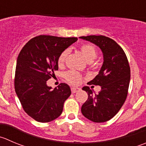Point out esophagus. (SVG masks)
I'll return each instance as SVG.
<instances>
[{
	"mask_svg": "<svg viewBox=\"0 0 146 146\" xmlns=\"http://www.w3.org/2000/svg\"><path fill=\"white\" fill-rule=\"evenodd\" d=\"M80 88H71V92L72 93H77V92L80 91Z\"/></svg>",
	"mask_w": 146,
	"mask_h": 146,
	"instance_id": "34e87169",
	"label": "esophagus"
}]
</instances>
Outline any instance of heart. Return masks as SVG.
<instances>
[{
	"label": "heart",
	"mask_w": 146,
	"mask_h": 146,
	"mask_svg": "<svg viewBox=\"0 0 146 146\" xmlns=\"http://www.w3.org/2000/svg\"><path fill=\"white\" fill-rule=\"evenodd\" d=\"M80 50L82 54H83V56H84L85 58H86V60L88 63L93 62L97 57V50H96V48L93 45H82L80 47ZM68 54V50H64V51L60 53L58 59V64L59 66H63ZM65 77H66V80L71 84H78L80 82V79H81V76H80V74L78 73L77 72L73 71V70H70V71L65 73Z\"/></svg>",
	"instance_id": "b5f03b06"
}]
</instances>
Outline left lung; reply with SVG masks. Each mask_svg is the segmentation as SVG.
Wrapping results in <instances>:
<instances>
[{"instance_id":"1","label":"left lung","mask_w":146,"mask_h":146,"mask_svg":"<svg viewBox=\"0 0 146 146\" xmlns=\"http://www.w3.org/2000/svg\"><path fill=\"white\" fill-rule=\"evenodd\" d=\"M80 38L100 48L103 56L98 74L89 82L100 86L101 90L93 94V90L89 87L83 88L88 98L81 107L82 114L93 122H106L116 115L126 99L131 79L129 63L122 48L113 39L103 35H88Z\"/></svg>"}]
</instances>
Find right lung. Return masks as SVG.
<instances>
[{
  "label": "right lung",
  "instance_id": "right-lung-1",
  "mask_svg": "<svg viewBox=\"0 0 146 146\" xmlns=\"http://www.w3.org/2000/svg\"><path fill=\"white\" fill-rule=\"evenodd\" d=\"M77 38L39 35L24 46L17 58L15 90L28 115L40 123L56 119L71 94L70 86L60 83L52 89L47 80L58 70V59Z\"/></svg>",
  "mask_w": 146,
  "mask_h": 146
}]
</instances>
